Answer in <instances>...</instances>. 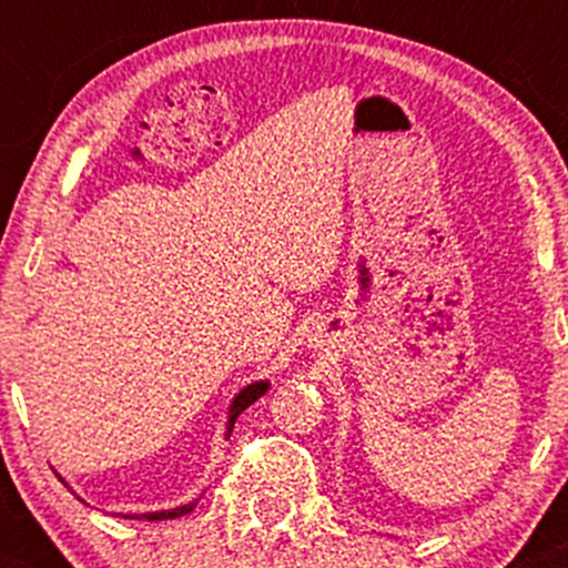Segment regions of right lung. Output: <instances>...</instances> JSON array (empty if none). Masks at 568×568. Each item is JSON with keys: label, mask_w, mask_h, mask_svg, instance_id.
I'll use <instances>...</instances> for the list:
<instances>
[{"label": "right lung", "mask_w": 568, "mask_h": 568, "mask_svg": "<svg viewBox=\"0 0 568 568\" xmlns=\"http://www.w3.org/2000/svg\"><path fill=\"white\" fill-rule=\"evenodd\" d=\"M268 390V382H255V385H247L242 393L233 398L231 404V420H227V434L233 432V423H236V417L242 415L244 409H247L250 404H255L257 398H261L263 393ZM194 508V503H189V506H178L173 511H151V514H140V519H148V523H156V519H175V517H183V514H189Z\"/></svg>", "instance_id": "obj_1"}]
</instances>
